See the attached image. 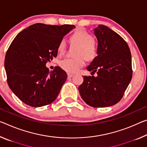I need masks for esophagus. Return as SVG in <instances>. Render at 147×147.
<instances>
[{
    "mask_svg": "<svg viewBox=\"0 0 147 147\" xmlns=\"http://www.w3.org/2000/svg\"><path fill=\"white\" fill-rule=\"evenodd\" d=\"M67 76H68V78H71L73 76V74H70V73H67Z\"/></svg>",
    "mask_w": 147,
    "mask_h": 147,
    "instance_id": "obj_1",
    "label": "esophagus"
}]
</instances>
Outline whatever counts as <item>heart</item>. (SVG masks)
Here are the masks:
<instances>
[{
	"label": "heart",
	"mask_w": 147,
	"mask_h": 147,
	"mask_svg": "<svg viewBox=\"0 0 147 147\" xmlns=\"http://www.w3.org/2000/svg\"><path fill=\"white\" fill-rule=\"evenodd\" d=\"M71 45L76 46L74 52L73 58H65L59 62L62 69L67 73H74L77 72L85 65V58L88 61L94 60L98 54V46L97 42L89 32L85 30L78 29L69 36ZM66 50V43L63 39L59 41L57 45V52L63 54Z\"/></svg>",
	"instance_id": "obj_1"
}]
</instances>
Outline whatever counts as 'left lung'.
<instances>
[{
    "mask_svg": "<svg viewBox=\"0 0 147 147\" xmlns=\"http://www.w3.org/2000/svg\"><path fill=\"white\" fill-rule=\"evenodd\" d=\"M94 33L98 55L87 69L97 76H84L78 90L90 106L107 107L120 101L131 80V52L124 38L108 27L99 25Z\"/></svg>",
    "mask_w": 147,
    "mask_h": 147,
    "instance_id": "obj_1",
    "label": "left lung"
}]
</instances>
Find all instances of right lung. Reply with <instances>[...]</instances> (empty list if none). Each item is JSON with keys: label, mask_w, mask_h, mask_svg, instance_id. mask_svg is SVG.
I'll return each mask as SVG.
<instances>
[{"label": "right lung", "mask_w": 147, "mask_h": 147, "mask_svg": "<svg viewBox=\"0 0 147 147\" xmlns=\"http://www.w3.org/2000/svg\"><path fill=\"white\" fill-rule=\"evenodd\" d=\"M73 28L36 23L21 31L9 46L4 60L7 82L27 105L45 106L57 98L67 73L59 67L50 72L46 64L57 57L59 41Z\"/></svg>", "instance_id": "add662e5"}]
</instances>
